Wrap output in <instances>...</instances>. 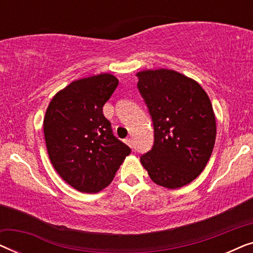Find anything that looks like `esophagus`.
<instances>
[{
  "mask_svg": "<svg viewBox=\"0 0 253 253\" xmlns=\"http://www.w3.org/2000/svg\"><path fill=\"white\" fill-rule=\"evenodd\" d=\"M126 143L129 145L130 147H132L133 146V140H132V138H126Z\"/></svg>",
  "mask_w": 253,
  "mask_h": 253,
  "instance_id": "obj_1",
  "label": "esophagus"
}]
</instances>
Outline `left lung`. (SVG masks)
I'll list each match as a JSON object with an SVG mask.
<instances>
[{
    "label": "left lung",
    "mask_w": 253,
    "mask_h": 253,
    "mask_svg": "<svg viewBox=\"0 0 253 253\" xmlns=\"http://www.w3.org/2000/svg\"><path fill=\"white\" fill-rule=\"evenodd\" d=\"M137 87L153 123L154 143L140 157L152 181L168 189L192 182L204 170L216 136L209 95L174 70L138 72Z\"/></svg>",
    "instance_id": "1"
}]
</instances>
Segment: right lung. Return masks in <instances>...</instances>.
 <instances>
[{
  "mask_svg": "<svg viewBox=\"0 0 253 253\" xmlns=\"http://www.w3.org/2000/svg\"><path fill=\"white\" fill-rule=\"evenodd\" d=\"M117 85L119 79L109 74L79 79L58 92L47 108L43 133L51 165L78 191L106 188L131 153L102 113Z\"/></svg>",
  "mask_w": 253,
  "mask_h": 253,
  "instance_id": "right-lung-1",
  "label": "right lung"
}]
</instances>
